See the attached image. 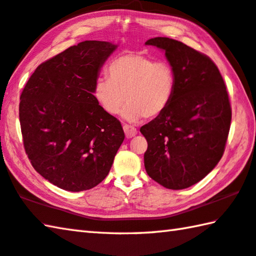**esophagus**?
Listing matches in <instances>:
<instances>
[{"label":"esophagus","instance_id":"obj_1","mask_svg":"<svg viewBox=\"0 0 256 256\" xmlns=\"http://www.w3.org/2000/svg\"><path fill=\"white\" fill-rule=\"evenodd\" d=\"M124 132L127 138H132L137 134V129L134 126H129V124H124Z\"/></svg>","mask_w":256,"mask_h":256}]
</instances>
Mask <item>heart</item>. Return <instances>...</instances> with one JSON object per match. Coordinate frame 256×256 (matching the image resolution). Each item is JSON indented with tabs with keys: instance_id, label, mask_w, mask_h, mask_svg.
<instances>
[{
	"instance_id": "obj_1",
	"label": "heart",
	"mask_w": 256,
	"mask_h": 256,
	"mask_svg": "<svg viewBox=\"0 0 256 256\" xmlns=\"http://www.w3.org/2000/svg\"><path fill=\"white\" fill-rule=\"evenodd\" d=\"M107 78L94 86V97L106 114L122 116L130 122L155 118L170 104L176 89V76L166 61H156L139 52H129L110 62Z\"/></svg>"
}]
</instances>
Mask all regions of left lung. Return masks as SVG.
Returning <instances> with one entry per match:
<instances>
[{
    "mask_svg": "<svg viewBox=\"0 0 256 256\" xmlns=\"http://www.w3.org/2000/svg\"><path fill=\"white\" fill-rule=\"evenodd\" d=\"M165 51L176 76L170 104L140 128L148 142L144 168L170 190L190 187L223 156L232 119L224 80L208 56L170 38L144 43Z\"/></svg>",
    "mask_w": 256,
    "mask_h": 256,
    "instance_id": "1",
    "label": "left lung"
}]
</instances>
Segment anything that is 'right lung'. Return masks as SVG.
Listing matches in <instances>:
<instances>
[{"label":"right lung","instance_id":"right-lung-1","mask_svg":"<svg viewBox=\"0 0 256 256\" xmlns=\"http://www.w3.org/2000/svg\"><path fill=\"white\" fill-rule=\"evenodd\" d=\"M84 41L43 62L20 97L21 132L32 166L69 192L97 186L107 177L124 132L94 97L101 66L117 49Z\"/></svg>","mask_w":256,"mask_h":256}]
</instances>
